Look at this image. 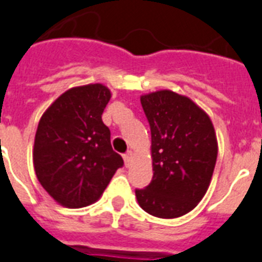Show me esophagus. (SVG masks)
<instances>
[{
    "mask_svg": "<svg viewBox=\"0 0 262 262\" xmlns=\"http://www.w3.org/2000/svg\"><path fill=\"white\" fill-rule=\"evenodd\" d=\"M132 157H133V151H132V150L126 151V153H125V155H124V161H125V165H126V166L129 164H130Z\"/></svg>",
    "mask_w": 262,
    "mask_h": 262,
    "instance_id": "1",
    "label": "esophagus"
}]
</instances>
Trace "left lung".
Wrapping results in <instances>:
<instances>
[{
  "label": "left lung",
  "instance_id": "8db88e82",
  "mask_svg": "<svg viewBox=\"0 0 262 262\" xmlns=\"http://www.w3.org/2000/svg\"><path fill=\"white\" fill-rule=\"evenodd\" d=\"M141 105L150 126L153 179L136 197L151 216L181 217L209 188L219 151L214 127L190 98L170 90L142 96Z\"/></svg>",
  "mask_w": 262,
  "mask_h": 262
}]
</instances>
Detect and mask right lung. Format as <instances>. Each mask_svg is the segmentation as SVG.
Instances as JSON below:
<instances>
[{
    "label": "right lung",
    "instance_id": "obj_1",
    "mask_svg": "<svg viewBox=\"0 0 262 262\" xmlns=\"http://www.w3.org/2000/svg\"><path fill=\"white\" fill-rule=\"evenodd\" d=\"M111 90L101 83L72 88L43 113L33 161L37 179L58 204L82 208L104 193L124 160L113 150L102 113Z\"/></svg>",
    "mask_w": 262,
    "mask_h": 262
}]
</instances>
